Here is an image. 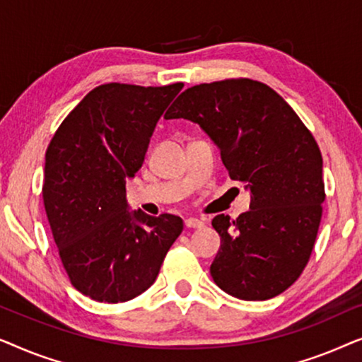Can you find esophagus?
<instances>
[{"mask_svg":"<svg viewBox=\"0 0 362 362\" xmlns=\"http://www.w3.org/2000/svg\"><path fill=\"white\" fill-rule=\"evenodd\" d=\"M186 227H191V229H201L202 226H204V222H202L201 219H196V217H187V219L185 221Z\"/></svg>","mask_w":362,"mask_h":362,"instance_id":"esophagus-1","label":"esophagus"}]
</instances>
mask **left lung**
<instances>
[{
	"mask_svg": "<svg viewBox=\"0 0 362 362\" xmlns=\"http://www.w3.org/2000/svg\"><path fill=\"white\" fill-rule=\"evenodd\" d=\"M165 118L197 123L230 180L250 192V209L235 221L212 219L221 235L212 280L247 301L280 295L308 264L323 212V158L313 135L274 88L250 78L187 88Z\"/></svg>",
	"mask_w": 362,
	"mask_h": 362,
	"instance_id": "obj_1",
	"label": "left lung"
}]
</instances>
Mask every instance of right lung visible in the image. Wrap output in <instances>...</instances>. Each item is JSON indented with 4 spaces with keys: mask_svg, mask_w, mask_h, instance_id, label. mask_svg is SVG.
Masks as SVG:
<instances>
[{
    "mask_svg": "<svg viewBox=\"0 0 362 362\" xmlns=\"http://www.w3.org/2000/svg\"><path fill=\"white\" fill-rule=\"evenodd\" d=\"M182 83H103L57 128L46 151L42 197L71 284L102 303H122L155 284L182 219L130 211L127 180Z\"/></svg>",
    "mask_w": 362,
    "mask_h": 362,
    "instance_id": "1",
    "label": "right lung"
}]
</instances>
